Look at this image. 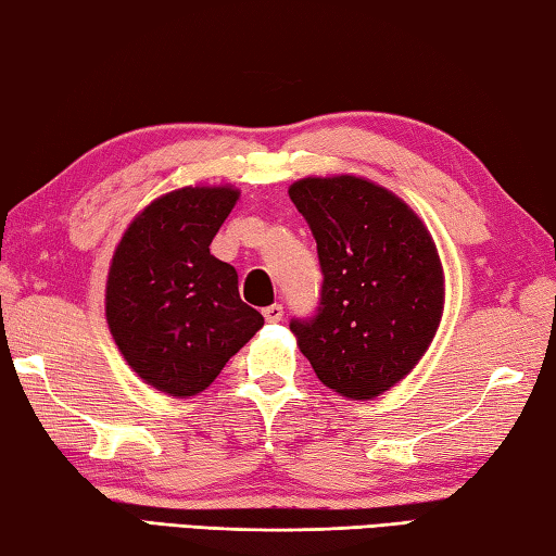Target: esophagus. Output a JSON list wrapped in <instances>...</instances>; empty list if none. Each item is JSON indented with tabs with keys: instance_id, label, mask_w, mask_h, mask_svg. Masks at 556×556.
<instances>
[{
	"instance_id": "1",
	"label": "esophagus",
	"mask_w": 556,
	"mask_h": 556,
	"mask_svg": "<svg viewBox=\"0 0 556 556\" xmlns=\"http://www.w3.org/2000/svg\"><path fill=\"white\" fill-rule=\"evenodd\" d=\"M263 317H266V323H280V319H283V307L280 305L263 307Z\"/></svg>"
}]
</instances>
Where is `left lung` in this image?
I'll use <instances>...</instances> for the list:
<instances>
[{"label":"left lung","instance_id":"obj_1","mask_svg":"<svg viewBox=\"0 0 556 556\" xmlns=\"http://www.w3.org/2000/svg\"><path fill=\"white\" fill-rule=\"evenodd\" d=\"M288 192L323 268L315 315L290 323L300 352L332 391L381 395L440 325L444 276L430 231L401 198L354 175L305 178Z\"/></svg>","mask_w":556,"mask_h":556}]
</instances>
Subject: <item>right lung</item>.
<instances>
[{
	"mask_svg": "<svg viewBox=\"0 0 556 556\" xmlns=\"http://www.w3.org/2000/svg\"><path fill=\"white\" fill-rule=\"evenodd\" d=\"M239 192L182 188L151 202L114 251L106 325L136 374L159 391L188 397L263 327L239 298V278L210 243Z\"/></svg>",
	"mask_w": 556,
	"mask_h": 556,
	"instance_id": "obj_1",
	"label": "right lung"
}]
</instances>
